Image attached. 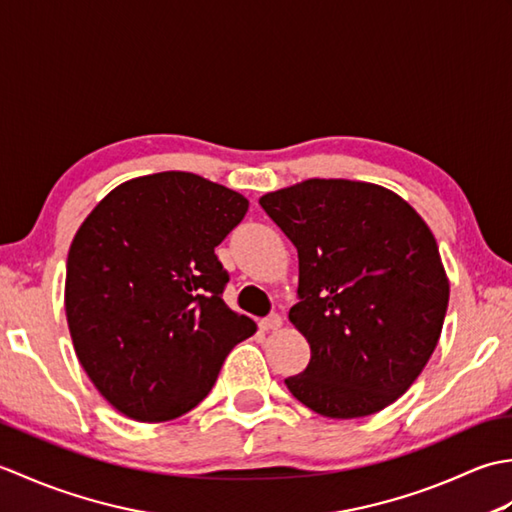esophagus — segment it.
I'll return each mask as SVG.
<instances>
[{
  "label": "esophagus",
  "mask_w": 512,
  "mask_h": 512,
  "mask_svg": "<svg viewBox=\"0 0 512 512\" xmlns=\"http://www.w3.org/2000/svg\"><path fill=\"white\" fill-rule=\"evenodd\" d=\"M281 323H284V319H281L279 314H268L266 319L259 321V328L266 330V332H268V330H279Z\"/></svg>",
  "instance_id": "1"
}]
</instances>
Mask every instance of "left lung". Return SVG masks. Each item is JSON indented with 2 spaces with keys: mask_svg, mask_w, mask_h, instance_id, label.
I'll list each match as a JSON object with an SVG mask.
<instances>
[{
  "mask_svg": "<svg viewBox=\"0 0 512 512\" xmlns=\"http://www.w3.org/2000/svg\"><path fill=\"white\" fill-rule=\"evenodd\" d=\"M299 255L290 321L310 363L290 394L325 418H363L413 385L436 350L449 279L436 237L385 187L312 178L259 198Z\"/></svg>",
  "mask_w": 512,
  "mask_h": 512,
  "instance_id": "left-lung-1",
  "label": "left lung"
}]
</instances>
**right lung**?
Returning a JSON list of instances; mask_svg holds the SVG:
<instances>
[{"instance_id": "add662e5", "label": "right lung", "mask_w": 512, "mask_h": 512, "mask_svg": "<svg viewBox=\"0 0 512 512\" xmlns=\"http://www.w3.org/2000/svg\"><path fill=\"white\" fill-rule=\"evenodd\" d=\"M248 200L187 171L134 178L110 191L76 231L65 317L85 374L114 409L165 422L209 394L224 358L253 336L226 306L215 246Z\"/></svg>"}]
</instances>
